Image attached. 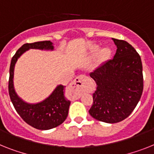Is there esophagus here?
Wrapping results in <instances>:
<instances>
[{
    "label": "esophagus",
    "instance_id": "1",
    "mask_svg": "<svg viewBox=\"0 0 154 154\" xmlns=\"http://www.w3.org/2000/svg\"><path fill=\"white\" fill-rule=\"evenodd\" d=\"M86 80V76L79 75L78 77H76L74 81L70 85V88L72 89V90H75L77 91V94H78L79 97L80 96V91H81V89H82V87L84 85Z\"/></svg>",
    "mask_w": 154,
    "mask_h": 154
}]
</instances>
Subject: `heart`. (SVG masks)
Here are the masks:
<instances>
[{
    "mask_svg": "<svg viewBox=\"0 0 154 154\" xmlns=\"http://www.w3.org/2000/svg\"><path fill=\"white\" fill-rule=\"evenodd\" d=\"M101 53H102L103 57H108L109 55H110V53H111V50H110V49H109V48H105V49H103L102 52H101Z\"/></svg>",
    "mask_w": 154,
    "mask_h": 154,
    "instance_id": "heart-1",
    "label": "heart"
}]
</instances>
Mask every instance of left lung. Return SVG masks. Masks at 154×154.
<instances>
[{"label":"left lung","instance_id":"8db88e82","mask_svg":"<svg viewBox=\"0 0 154 154\" xmlns=\"http://www.w3.org/2000/svg\"><path fill=\"white\" fill-rule=\"evenodd\" d=\"M117 47L112 60L91 72L97 88L89 113L108 124L118 123L130 116L143 91V64L134 48L126 41L112 38Z\"/></svg>","mask_w":154,"mask_h":154}]
</instances>
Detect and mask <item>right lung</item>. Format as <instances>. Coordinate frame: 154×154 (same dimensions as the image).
<instances>
[{
  "label": "right lung",
  "instance_id": "add662e5",
  "mask_svg": "<svg viewBox=\"0 0 154 154\" xmlns=\"http://www.w3.org/2000/svg\"><path fill=\"white\" fill-rule=\"evenodd\" d=\"M30 49L53 50L54 47L50 41H43L26 43L18 49L11 59L10 65L8 81L10 99L17 113L26 124L38 130H49L60 125L66 120L71 101L67 100L63 95V85L57 86L46 99L36 104L25 102L18 96L14 89V68L20 56Z\"/></svg>",
  "mask_w": 154,
  "mask_h": 154
}]
</instances>
